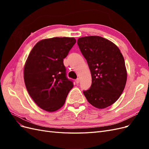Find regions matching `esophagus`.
Masks as SVG:
<instances>
[{
  "label": "esophagus",
  "mask_w": 149,
  "mask_h": 149,
  "mask_svg": "<svg viewBox=\"0 0 149 149\" xmlns=\"http://www.w3.org/2000/svg\"><path fill=\"white\" fill-rule=\"evenodd\" d=\"M79 81H80V79H79V78L76 79L75 80V82H76V84H78V83H79Z\"/></svg>",
  "instance_id": "esophagus-1"
}]
</instances>
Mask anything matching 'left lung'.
<instances>
[{
    "label": "left lung",
    "instance_id": "obj_1",
    "mask_svg": "<svg viewBox=\"0 0 149 149\" xmlns=\"http://www.w3.org/2000/svg\"><path fill=\"white\" fill-rule=\"evenodd\" d=\"M78 45L91 73V86L83 93L97 109L114 104L123 93L127 81V70L119 48L110 40L99 36L78 39Z\"/></svg>",
    "mask_w": 149,
    "mask_h": 149
}]
</instances>
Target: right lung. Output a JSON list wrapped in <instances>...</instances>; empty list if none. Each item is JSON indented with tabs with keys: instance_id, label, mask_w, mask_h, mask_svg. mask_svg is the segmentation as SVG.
I'll return each instance as SVG.
<instances>
[{
	"instance_id": "1",
	"label": "right lung",
	"mask_w": 149,
	"mask_h": 149,
	"mask_svg": "<svg viewBox=\"0 0 149 149\" xmlns=\"http://www.w3.org/2000/svg\"><path fill=\"white\" fill-rule=\"evenodd\" d=\"M75 43L73 37L43 39L29 53L24 69V82L30 97L44 111L60 109L73 88L66 76L63 59Z\"/></svg>"
}]
</instances>
